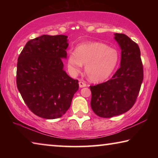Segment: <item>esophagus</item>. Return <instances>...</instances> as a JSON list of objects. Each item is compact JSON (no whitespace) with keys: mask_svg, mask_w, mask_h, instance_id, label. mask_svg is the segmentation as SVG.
I'll list each match as a JSON object with an SVG mask.
<instances>
[{"mask_svg":"<svg viewBox=\"0 0 158 158\" xmlns=\"http://www.w3.org/2000/svg\"><path fill=\"white\" fill-rule=\"evenodd\" d=\"M79 87L80 88H83V87H85L86 86V84H85V82H84V81H80L79 82Z\"/></svg>","mask_w":158,"mask_h":158,"instance_id":"34e87169","label":"esophagus"}]
</instances>
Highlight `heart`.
<instances>
[{
	"instance_id": "1",
	"label": "heart",
	"mask_w": 158,
	"mask_h": 158,
	"mask_svg": "<svg viewBox=\"0 0 158 158\" xmlns=\"http://www.w3.org/2000/svg\"><path fill=\"white\" fill-rule=\"evenodd\" d=\"M118 61L116 49L100 42H87L79 44L75 52L68 57V67L70 73L78 74L83 65L89 79L93 82L105 81L113 73Z\"/></svg>"
}]
</instances>
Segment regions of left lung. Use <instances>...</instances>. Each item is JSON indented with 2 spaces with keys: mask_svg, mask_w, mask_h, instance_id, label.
Segmentation results:
<instances>
[{
  "mask_svg": "<svg viewBox=\"0 0 158 158\" xmlns=\"http://www.w3.org/2000/svg\"><path fill=\"white\" fill-rule=\"evenodd\" d=\"M114 38L121 49L120 68L107 81L90 86L91 108L102 118H111L129 111L137 100L143 79L138 44L123 33H116Z\"/></svg>",
  "mask_w": 158,
  "mask_h": 158,
  "instance_id": "left-lung-1",
  "label": "left lung"
}]
</instances>
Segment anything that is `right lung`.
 <instances>
[{"instance_id":"right-lung-1","label":"right lung","mask_w":158,"mask_h":158,"mask_svg":"<svg viewBox=\"0 0 158 158\" xmlns=\"http://www.w3.org/2000/svg\"><path fill=\"white\" fill-rule=\"evenodd\" d=\"M68 36L43 35L29 40L19 56L17 85L29 109L46 119L58 118L70 106L78 80L63 69Z\"/></svg>"}]
</instances>
